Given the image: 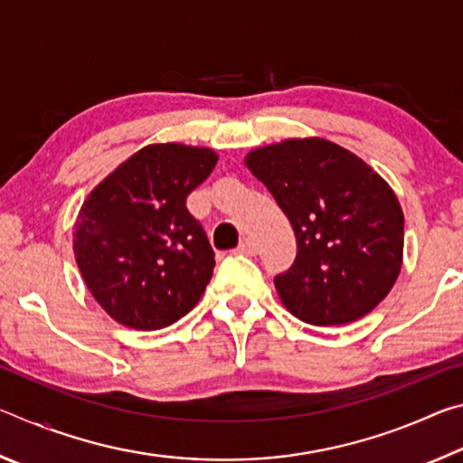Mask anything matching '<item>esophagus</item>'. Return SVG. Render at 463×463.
Listing matches in <instances>:
<instances>
[{
    "mask_svg": "<svg viewBox=\"0 0 463 463\" xmlns=\"http://www.w3.org/2000/svg\"><path fill=\"white\" fill-rule=\"evenodd\" d=\"M239 253L255 255V253H257V245H255V241H250V239H242V241L239 242Z\"/></svg>",
    "mask_w": 463,
    "mask_h": 463,
    "instance_id": "1",
    "label": "esophagus"
}]
</instances>
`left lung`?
<instances>
[{"label":"left lung","mask_w":463,"mask_h":463,"mask_svg":"<svg viewBox=\"0 0 463 463\" xmlns=\"http://www.w3.org/2000/svg\"><path fill=\"white\" fill-rule=\"evenodd\" d=\"M245 165L296 234V261L276 278L281 304L317 326L354 323L378 307L404 253L402 206L386 179L320 137L257 146Z\"/></svg>","instance_id":"obj_1"}]
</instances>
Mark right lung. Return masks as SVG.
<instances>
[{
  "mask_svg": "<svg viewBox=\"0 0 463 463\" xmlns=\"http://www.w3.org/2000/svg\"><path fill=\"white\" fill-rule=\"evenodd\" d=\"M218 161L208 146L146 145L93 187L73 226L85 286L116 323L156 331L206 289L214 250L185 198Z\"/></svg>",
  "mask_w": 463,
  "mask_h": 463,
  "instance_id": "obj_1",
  "label": "right lung"
}]
</instances>
